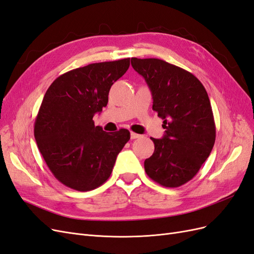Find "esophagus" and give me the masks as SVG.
Wrapping results in <instances>:
<instances>
[{"instance_id":"34e87169","label":"esophagus","mask_w":254,"mask_h":254,"mask_svg":"<svg viewBox=\"0 0 254 254\" xmlns=\"http://www.w3.org/2000/svg\"><path fill=\"white\" fill-rule=\"evenodd\" d=\"M130 137H131L132 140L139 139V137H141V134H137V133H135V132H131V133H130Z\"/></svg>"}]
</instances>
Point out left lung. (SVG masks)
<instances>
[{
	"mask_svg": "<svg viewBox=\"0 0 254 254\" xmlns=\"http://www.w3.org/2000/svg\"><path fill=\"white\" fill-rule=\"evenodd\" d=\"M131 65L147 82L152 110L163 120L165 134L153 139L155 151L145 160L150 179L178 188L193 179L210 156L216 127L203 84L191 73L157 58H131Z\"/></svg>",
	"mask_w": 254,
	"mask_h": 254,
	"instance_id": "8db88e82",
	"label": "left lung"
}]
</instances>
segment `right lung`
I'll use <instances>...</instances> for the list:
<instances>
[{
    "mask_svg": "<svg viewBox=\"0 0 254 254\" xmlns=\"http://www.w3.org/2000/svg\"><path fill=\"white\" fill-rule=\"evenodd\" d=\"M130 58L91 64L60 75L48 89L34 134L55 178L87 191L109 179L115 160L130 139L127 129L106 132L93 117L108 104L112 84L126 73Z\"/></svg>",
    "mask_w": 254,
    "mask_h": 254,
    "instance_id": "right-lung-1",
    "label": "right lung"
}]
</instances>
